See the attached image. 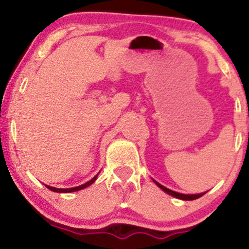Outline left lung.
I'll list each match as a JSON object with an SVG mask.
<instances>
[{
  "label": "left lung",
  "instance_id": "obj_1",
  "mask_svg": "<svg viewBox=\"0 0 249 249\" xmlns=\"http://www.w3.org/2000/svg\"><path fill=\"white\" fill-rule=\"evenodd\" d=\"M153 181H154V180H153ZM154 182H156V184L158 185V186L160 187L161 190L164 191V192H166L167 194H171V196H176V198L181 199V200H194V199L200 198V196H202L205 194V193H200V194H181V193L174 192V191L168 190V188H166L165 186H162V185L159 184V182H157V181H154Z\"/></svg>",
  "mask_w": 249,
  "mask_h": 249
}]
</instances>
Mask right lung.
Returning <instances> with one entry per match:
<instances>
[{"mask_svg": "<svg viewBox=\"0 0 249 249\" xmlns=\"http://www.w3.org/2000/svg\"><path fill=\"white\" fill-rule=\"evenodd\" d=\"M97 179V176L93 177L92 179L90 180V181L85 182V184L81 185V186H77V187H72V188H56V187H51V186H48V185H45L49 190L53 191V192H57V193H70V192H76V191H79V190H83V188L90 186L91 184H93L95 182V180Z\"/></svg>", "mask_w": 249, "mask_h": 249, "instance_id": "1", "label": "right lung"}]
</instances>
